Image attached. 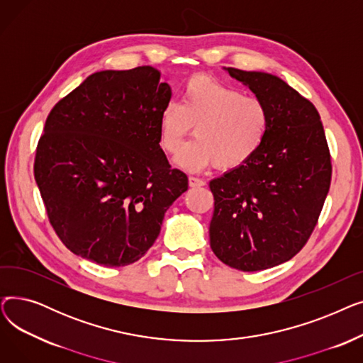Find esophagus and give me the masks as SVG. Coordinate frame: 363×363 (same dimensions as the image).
I'll list each match as a JSON object with an SVG mask.
<instances>
[{"label": "esophagus", "instance_id": "1", "mask_svg": "<svg viewBox=\"0 0 363 363\" xmlns=\"http://www.w3.org/2000/svg\"><path fill=\"white\" fill-rule=\"evenodd\" d=\"M188 184H189V186L196 188V186H204V185H206V181H204V179H201V178L189 177V178H188Z\"/></svg>", "mask_w": 363, "mask_h": 363}]
</instances>
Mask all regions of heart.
Wrapping results in <instances>:
<instances>
[{
	"label": "heart",
	"mask_w": 363,
	"mask_h": 363,
	"mask_svg": "<svg viewBox=\"0 0 363 363\" xmlns=\"http://www.w3.org/2000/svg\"><path fill=\"white\" fill-rule=\"evenodd\" d=\"M194 126L189 143L177 162L188 170L215 164L235 169L250 162L262 148L271 126L266 103L225 85L211 76L196 74L184 88L181 104L169 101L160 111L162 148L174 155Z\"/></svg>",
	"instance_id": "heart-1"
}]
</instances>
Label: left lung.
Returning <instances> with one entry per match:
<instances>
[{
	"instance_id": "left-lung-1",
	"label": "left lung",
	"mask_w": 363,
	"mask_h": 363,
	"mask_svg": "<svg viewBox=\"0 0 363 363\" xmlns=\"http://www.w3.org/2000/svg\"><path fill=\"white\" fill-rule=\"evenodd\" d=\"M271 113L257 155L211 181V247L225 264L256 272L290 260L308 242L331 184V155L316 107L278 76L228 67Z\"/></svg>"
}]
</instances>
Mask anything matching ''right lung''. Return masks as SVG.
Segmentation results:
<instances>
[{
	"instance_id": "1",
	"label": "right lung",
	"mask_w": 363,
	"mask_h": 363,
	"mask_svg": "<svg viewBox=\"0 0 363 363\" xmlns=\"http://www.w3.org/2000/svg\"><path fill=\"white\" fill-rule=\"evenodd\" d=\"M170 95L151 66L103 70L50 111L33 174L51 226L76 256L108 268L140 260L188 189L159 144Z\"/></svg>"
}]
</instances>
